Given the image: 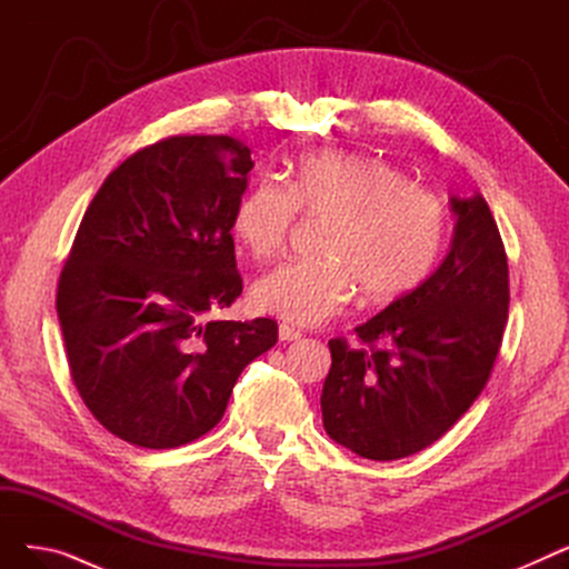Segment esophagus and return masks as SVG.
Returning <instances> with one entry per match:
<instances>
[{"label":"esophagus","mask_w":569,"mask_h":569,"mask_svg":"<svg viewBox=\"0 0 569 569\" xmlns=\"http://www.w3.org/2000/svg\"><path fill=\"white\" fill-rule=\"evenodd\" d=\"M279 339L281 341H300L302 332H297L290 325H279Z\"/></svg>","instance_id":"34e87169"}]
</instances>
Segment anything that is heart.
I'll return each instance as SVG.
<instances>
[{"instance_id": "heart-1", "label": "heart", "mask_w": 569, "mask_h": 569, "mask_svg": "<svg viewBox=\"0 0 569 569\" xmlns=\"http://www.w3.org/2000/svg\"><path fill=\"white\" fill-rule=\"evenodd\" d=\"M392 161L346 149H322L295 163L286 187L258 182L234 204L232 232L256 260L283 253L297 212L327 219L316 251L260 277L258 311L290 325H318L360 292L367 305H390L420 286L445 239L440 198L410 184Z\"/></svg>"}]
</instances>
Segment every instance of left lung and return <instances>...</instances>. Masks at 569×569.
Wrapping results in <instances>:
<instances>
[{
    "label": "left lung",
    "instance_id": "left-lung-1",
    "mask_svg": "<svg viewBox=\"0 0 569 569\" xmlns=\"http://www.w3.org/2000/svg\"><path fill=\"white\" fill-rule=\"evenodd\" d=\"M452 247L436 272L330 341L322 425L371 461L427 450L482 395L510 311V269L487 200L452 198Z\"/></svg>",
    "mask_w": 569,
    "mask_h": 569
}]
</instances>
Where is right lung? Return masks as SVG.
I'll return each instance as SVG.
<instances>
[{"instance_id": "obj_1", "label": "right lung", "mask_w": 569, "mask_h": 569, "mask_svg": "<svg viewBox=\"0 0 569 569\" xmlns=\"http://www.w3.org/2000/svg\"><path fill=\"white\" fill-rule=\"evenodd\" d=\"M253 168L232 136H170L117 166L57 283L71 380L97 420L147 450L212 431L272 318L217 320L242 295L232 214Z\"/></svg>"}]
</instances>
